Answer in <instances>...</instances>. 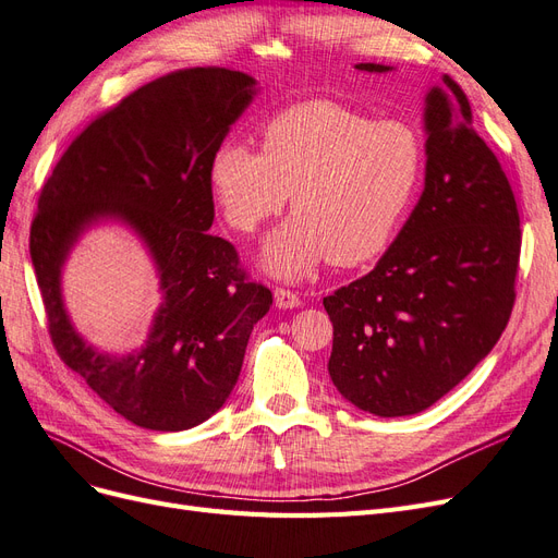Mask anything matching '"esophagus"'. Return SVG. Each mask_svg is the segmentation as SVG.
Instances as JSON below:
<instances>
[{
    "mask_svg": "<svg viewBox=\"0 0 558 558\" xmlns=\"http://www.w3.org/2000/svg\"><path fill=\"white\" fill-rule=\"evenodd\" d=\"M275 302L279 310H295L302 305V300L298 298V293L289 291V289H275Z\"/></svg>",
    "mask_w": 558,
    "mask_h": 558,
    "instance_id": "obj_1",
    "label": "esophagus"
}]
</instances>
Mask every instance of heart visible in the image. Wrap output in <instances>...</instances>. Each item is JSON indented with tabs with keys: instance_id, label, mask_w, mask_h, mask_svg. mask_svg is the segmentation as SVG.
Returning a JSON list of instances; mask_svg holds the SVG:
<instances>
[{
	"instance_id": "1",
	"label": "heart",
	"mask_w": 558,
	"mask_h": 558,
	"mask_svg": "<svg viewBox=\"0 0 558 558\" xmlns=\"http://www.w3.org/2000/svg\"><path fill=\"white\" fill-rule=\"evenodd\" d=\"M263 154L223 142L209 160V185L230 228L251 234L289 199L295 214L263 244L260 265L300 279L326 258L353 267L393 242L414 205L424 146L402 121H373L314 99L263 125Z\"/></svg>"
}]
</instances>
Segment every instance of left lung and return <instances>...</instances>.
<instances>
[{"label": "left lung", "instance_id": "1", "mask_svg": "<svg viewBox=\"0 0 558 558\" xmlns=\"http://www.w3.org/2000/svg\"><path fill=\"white\" fill-rule=\"evenodd\" d=\"M442 81L424 97L426 181L408 223L373 272L324 298L330 379L375 416L418 414L447 396L496 347L514 305V193L465 93Z\"/></svg>", "mask_w": 558, "mask_h": 558}]
</instances>
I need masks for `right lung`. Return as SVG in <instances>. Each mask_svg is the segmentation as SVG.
Masks as SVG:
<instances>
[{
  "mask_svg": "<svg viewBox=\"0 0 558 558\" xmlns=\"http://www.w3.org/2000/svg\"><path fill=\"white\" fill-rule=\"evenodd\" d=\"M258 83L226 66H195L146 83L83 130L48 177L29 230V256L64 365L130 424L177 433L223 408L253 326L272 293L240 269L214 223L209 160ZM130 227L157 265L163 302L147 342L125 357L99 352L73 328L61 267L93 225Z\"/></svg>",
  "mask_w": 558,
  "mask_h": 558,
  "instance_id": "obj_1",
  "label": "right lung"
}]
</instances>
